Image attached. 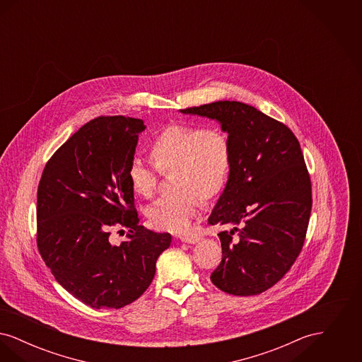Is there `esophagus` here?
<instances>
[{"mask_svg": "<svg viewBox=\"0 0 362 362\" xmlns=\"http://www.w3.org/2000/svg\"><path fill=\"white\" fill-rule=\"evenodd\" d=\"M180 240L183 243H189V244H194L201 240V238L198 235H187V236H180Z\"/></svg>", "mask_w": 362, "mask_h": 362, "instance_id": "obj_1", "label": "esophagus"}]
</instances>
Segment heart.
<instances>
[{
    "instance_id": "heart-1",
    "label": "heart",
    "mask_w": 362,
    "mask_h": 362,
    "mask_svg": "<svg viewBox=\"0 0 362 362\" xmlns=\"http://www.w3.org/2000/svg\"><path fill=\"white\" fill-rule=\"evenodd\" d=\"M149 156L161 173L173 171L176 191L158 198L148 210L151 224L158 230L186 233L207 199L224 191L232 171L229 137L217 127L175 123L163 129L149 146ZM129 186L137 195L155 194L156 173L141 160L127 170Z\"/></svg>"
}]
</instances>
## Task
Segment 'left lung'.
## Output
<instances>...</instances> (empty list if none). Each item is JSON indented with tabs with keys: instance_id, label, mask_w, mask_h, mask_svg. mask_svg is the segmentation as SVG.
Returning <instances> with one entry per match:
<instances>
[{
	"instance_id": "8db88e82",
	"label": "left lung",
	"mask_w": 362,
	"mask_h": 362,
	"mask_svg": "<svg viewBox=\"0 0 362 362\" xmlns=\"http://www.w3.org/2000/svg\"><path fill=\"white\" fill-rule=\"evenodd\" d=\"M180 111L216 119L232 146L230 176L209 217L225 228L210 279L235 296L264 292L289 272L308 229L312 187L300 142L288 126L240 102Z\"/></svg>"
}]
</instances>
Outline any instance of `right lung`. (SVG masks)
I'll return each instance as SVG.
<instances>
[{
  "mask_svg": "<svg viewBox=\"0 0 362 362\" xmlns=\"http://www.w3.org/2000/svg\"><path fill=\"white\" fill-rule=\"evenodd\" d=\"M145 127L122 115L88 122L52 156L39 182V252L57 282L96 310L136 301L171 244L170 233L139 225L127 180ZM114 226L129 229L118 246L109 241Z\"/></svg>",
  "mask_w": 362,
  "mask_h": 362,
  "instance_id": "add662e5",
  "label": "right lung"
}]
</instances>
